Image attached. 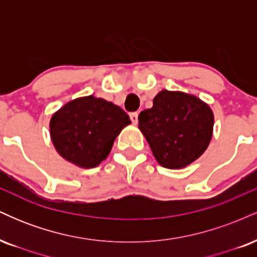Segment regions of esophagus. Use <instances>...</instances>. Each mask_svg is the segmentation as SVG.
Wrapping results in <instances>:
<instances>
[{"label":"esophagus","mask_w":257,"mask_h":257,"mask_svg":"<svg viewBox=\"0 0 257 257\" xmlns=\"http://www.w3.org/2000/svg\"><path fill=\"white\" fill-rule=\"evenodd\" d=\"M138 116H139L138 112H132V113H131V119H132V122L134 123V124H137V123H138Z\"/></svg>","instance_id":"34e87169"}]
</instances>
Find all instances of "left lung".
<instances>
[{
    "label": "left lung",
    "mask_w": 257,
    "mask_h": 257,
    "mask_svg": "<svg viewBox=\"0 0 257 257\" xmlns=\"http://www.w3.org/2000/svg\"><path fill=\"white\" fill-rule=\"evenodd\" d=\"M139 129L162 167L181 169L208 149L214 113L196 95L163 89L155 96L151 108L140 112Z\"/></svg>",
    "instance_id": "left-lung-1"
}]
</instances>
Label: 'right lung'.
<instances>
[{"label":"right lung","mask_w":257,"mask_h":257,"mask_svg":"<svg viewBox=\"0 0 257 257\" xmlns=\"http://www.w3.org/2000/svg\"><path fill=\"white\" fill-rule=\"evenodd\" d=\"M128 124L129 116L119 106L88 95L73 99L54 112L49 132L61 157L90 169L107 158L116 138Z\"/></svg>","instance_id":"add662e5"}]
</instances>
